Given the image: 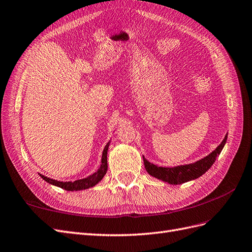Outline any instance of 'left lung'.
I'll return each instance as SVG.
<instances>
[{
	"instance_id": "8db88e82",
	"label": "left lung",
	"mask_w": 252,
	"mask_h": 252,
	"mask_svg": "<svg viewBox=\"0 0 252 252\" xmlns=\"http://www.w3.org/2000/svg\"><path fill=\"white\" fill-rule=\"evenodd\" d=\"M227 141V134L224 138L223 142L220 143L219 146L213 150L211 154L204 158L200 159L195 163L187 164V165H181L177 167H159L155 164L149 163L146 158L143 157L144 165L146 168L147 172L158 180H162L164 182L169 183L172 185L182 184V183H186L188 181H191L194 179L200 178L206 171H207L210 167L216 162L217 157L220 154V151L224 148Z\"/></svg>"
}]
</instances>
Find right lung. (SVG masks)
Instances as JSON below:
<instances>
[{
  "label": "right lung",
  "mask_w": 252,
  "mask_h": 252,
  "mask_svg": "<svg viewBox=\"0 0 252 252\" xmlns=\"http://www.w3.org/2000/svg\"><path fill=\"white\" fill-rule=\"evenodd\" d=\"M108 147H109V143H107L106 145L104 150H103V156H102V164L100 166V168L97 169L96 172H94V174L89 175L86 179H82V180H78V181H74V182H60L57 180H52L49 179L47 177H44V175L40 174V177L44 180L46 181L49 184H52L55 186L61 187L67 191H78V190H83V189H88L90 187H94V185H96L98 182H100L103 178L104 175L107 172V151H108Z\"/></svg>",
  "instance_id": "right-lung-1"
}]
</instances>
